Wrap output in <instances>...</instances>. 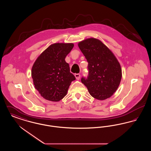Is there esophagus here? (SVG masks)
I'll return each mask as SVG.
<instances>
[{"label": "esophagus", "mask_w": 151, "mask_h": 151, "mask_svg": "<svg viewBox=\"0 0 151 151\" xmlns=\"http://www.w3.org/2000/svg\"><path fill=\"white\" fill-rule=\"evenodd\" d=\"M75 76L77 80H79L80 78V75L79 73H76V74H75Z\"/></svg>", "instance_id": "34e87169"}]
</instances>
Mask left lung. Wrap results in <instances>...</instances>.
<instances>
[{"label": "left lung", "mask_w": 151, "mask_h": 151, "mask_svg": "<svg viewBox=\"0 0 151 151\" xmlns=\"http://www.w3.org/2000/svg\"><path fill=\"white\" fill-rule=\"evenodd\" d=\"M88 62V78L81 81L96 99L104 100L117 90L122 79V69L116 58L100 40L90 38L78 43Z\"/></svg>", "instance_id": "left-lung-1"}]
</instances>
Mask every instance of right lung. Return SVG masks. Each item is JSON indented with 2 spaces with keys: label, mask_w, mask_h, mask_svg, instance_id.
<instances>
[{
  "label": "right lung",
  "mask_w": 151,
  "mask_h": 151,
  "mask_svg": "<svg viewBox=\"0 0 151 151\" xmlns=\"http://www.w3.org/2000/svg\"><path fill=\"white\" fill-rule=\"evenodd\" d=\"M73 46L72 43H53L43 51L33 65V84L45 99L54 102L61 100L76 79L65 61Z\"/></svg>",
  "instance_id": "right-lung-1"
}]
</instances>
